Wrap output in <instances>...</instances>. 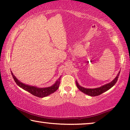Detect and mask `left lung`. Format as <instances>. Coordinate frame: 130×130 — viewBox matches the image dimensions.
Returning <instances> with one entry per match:
<instances>
[{
	"label": "left lung",
	"instance_id": "left-lung-1",
	"mask_svg": "<svg viewBox=\"0 0 130 130\" xmlns=\"http://www.w3.org/2000/svg\"><path fill=\"white\" fill-rule=\"evenodd\" d=\"M120 73V72H119V73H118L117 76H116L115 79L111 81V82L108 83V84H107L106 85H104L103 86H102L101 87H99V88H94V89H88V88H84V87L80 86L79 85L78 82L76 80V86L77 87V88L79 89V90H80L81 92L84 93L88 94L89 96H99L100 94H101L103 93L106 92L108 90H109L110 88H111L114 85H115L117 81L118 80V78H119V74Z\"/></svg>",
	"mask_w": 130,
	"mask_h": 130
}]
</instances>
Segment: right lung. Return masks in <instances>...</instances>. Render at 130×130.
<instances>
[{"mask_svg":"<svg viewBox=\"0 0 130 130\" xmlns=\"http://www.w3.org/2000/svg\"><path fill=\"white\" fill-rule=\"evenodd\" d=\"M11 75L14 79L15 82L18 85L19 87L27 91L31 94L35 96L38 97V98H44L46 97L50 94L53 93L55 92L59 88V86L60 84V80H61V77L56 81V82L54 84L53 86L50 87H47V88H37V87L34 86H30V85H26L21 82L20 80H19L15 76L13 75L12 72H11Z\"/></svg>","mask_w":130,"mask_h":130,"instance_id":"add662e5","label":"right lung"}]
</instances>
